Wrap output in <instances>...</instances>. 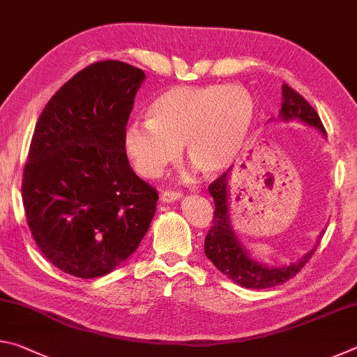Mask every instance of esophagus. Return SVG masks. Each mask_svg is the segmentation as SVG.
Wrapping results in <instances>:
<instances>
[{
	"label": "esophagus",
	"instance_id": "obj_1",
	"mask_svg": "<svg viewBox=\"0 0 357 357\" xmlns=\"http://www.w3.org/2000/svg\"><path fill=\"white\" fill-rule=\"evenodd\" d=\"M181 198V192L176 190H165L164 193L160 195V200L164 203H172V202H176Z\"/></svg>",
	"mask_w": 357,
	"mask_h": 357
}]
</instances>
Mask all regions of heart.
<instances>
[{"mask_svg": "<svg viewBox=\"0 0 357 357\" xmlns=\"http://www.w3.org/2000/svg\"><path fill=\"white\" fill-rule=\"evenodd\" d=\"M255 102L238 84L174 86L151 102L148 119L130 121L126 153L143 176L154 178L179 157L215 174L231 164L249 137Z\"/></svg>", "mask_w": 357, "mask_h": 357, "instance_id": "b5f03b06", "label": "heart"}]
</instances>
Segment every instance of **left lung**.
Listing matches in <instances>:
<instances>
[{
	"instance_id": "8db88e82",
	"label": "left lung",
	"mask_w": 357,
	"mask_h": 357,
	"mask_svg": "<svg viewBox=\"0 0 357 357\" xmlns=\"http://www.w3.org/2000/svg\"><path fill=\"white\" fill-rule=\"evenodd\" d=\"M280 119L287 121V123L298 119L326 135V129L315 108L285 83L282 86ZM209 193L214 198L215 209L213 225H211L206 239H204V253L228 279H231L241 287L252 289L271 288L285 283L309 263L317 247L307 252L299 261L287 266H274L273 268V266L259 264L255 259H252L244 247L241 245L233 231L231 222H229L228 172L217 178L213 184H209Z\"/></svg>"
}]
</instances>
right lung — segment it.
Wrapping results in <instances>:
<instances>
[{"label": "right lung", "instance_id": "1", "mask_svg": "<svg viewBox=\"0 0 357 357\" xmlns=\"http://www.w3.org/2000/svg\"><path fill=\"white\" fill-rule=\"evenodd\" d=\"M144 72L93 63L48 100L22 181L26 222L45 258L82 279L105 275L140 245L159 200L132 170L126 126Z\"/></svg>", "mask_w": 357, "mask_h": 357}]
</instances>
